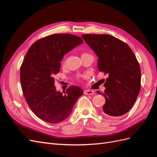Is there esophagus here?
<instances>
[{"label": "esophagus", "instance_id": "obj_1", "mask_svg": "<svg viewBox=\"0 0 157 157\" xmlns=\"http://www.w3.org/2000/svg\"><path fill=\"white\" fill-rule=\"evenodd\" d=\"M84 93L86 95H92L94 94V91H93V90H84Z\"/></svg>", "mask_w": 157, "mask_h": 157}]
</instances>
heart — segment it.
Returning a JSON list of instances; mask_svg holds the SVG:
<instances>
[{"mask_svg": "<svg viewBox=\"0 0 157 157\" xmlns=\"http://www.w3.org/2000/svg\"><path fill=\"white\" fill-rule=\"evenodd\" d=\"M85 54H86V53H83V54H82V56H84V55H85ZM65 61H63V62H62V65H65Z\"/></svg>", "mask_w": 157, "mask_h": 157, "instance_id": "1", "label": "heart"}]
</instances>
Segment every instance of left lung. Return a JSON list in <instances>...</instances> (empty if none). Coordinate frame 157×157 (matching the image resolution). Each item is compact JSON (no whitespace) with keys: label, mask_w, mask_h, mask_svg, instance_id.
<instances>
[{"label":"left lung","mask_w":157,"mask_h":157,"mask_svg":"<svg viewBox=\"0 0 157 157\" xmlns=\"http://www.w3.org/2000/svg\"><path fill=\"white\" fill-rule=\"evenodd\" d=\"M82 38L98 57V67L108 75L104 84L103 113L120 117L129 111L141 88V69L134 52L123 41L109 35L86 34Z\"/></svg>","instance_id":"8db88e82"}]
</instances>
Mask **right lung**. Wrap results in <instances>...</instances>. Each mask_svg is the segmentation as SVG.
<instances>
[{
	"instance_id": "1",
	"label": "right lung",
	"mask_w": 157,
	"mask_h": 157,
	"mask_svg": "<svg viewBox=\"0 0 157 157\" xmlns=\"http://www.w3.org/2000/svg\"><path fill=\"white\" fill-rule=\"evenodd\" d=\"M83 43L71 34H54L36 40L28 50L20 67L23 94L31 111L41 120L56 124L65 120L83 94L77 86L56 91L54 76L60 71L63 56Z\"/></svg>"
}]
</instances>
